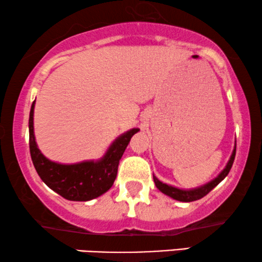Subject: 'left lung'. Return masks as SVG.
I'll return each mask as SVG.
<instances>
[{
	"mask_svg": "<svg viewBox=\"0 0 262 262\" xmlns=\"http://www.w3.org/2000/svg\"><path fill=\"white\" fill-rule=\"evenodd\" d=\"M235 155H236V147H235V149H233L232 155H231L229 162H227L225 168L220 172V174L216 177V178H214L213 181L207 183V184L199 186V188H195V189H190V190L178 189V188H176V186L165 184V183L160 182L154 174H152V178H154V183H155L156 188L160 190L161 192H164L165 195L169 196V198L174 199V200H177V201H182V202L196 201V200H200V199H202L203 196H206L207 193L210 191V190H213L214 188H215V186L218 185L227 174H229L230 169H231V167H232L233 161H235Z\"/></svg>",
	"mask_w": 262,
	"mask_h": 262,
	"instance_id": "left-lung-1",
	"label": "left lung"
}]
</instances>
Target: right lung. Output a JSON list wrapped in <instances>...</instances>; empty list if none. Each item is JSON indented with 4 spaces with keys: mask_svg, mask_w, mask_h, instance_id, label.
<instances>
[{
    "mask_svg": "<svg viewBox=\"0 0 262 262\" xmlns=\"http://www.w3.org/2000/svg\"><path fill=\"white\" fill-rule=\"evenodd\" d=\"M33 101L29 119L30 154L40 179L50 189L70 201H90L112 188L117 178L118 166L130 139L139 128H131L115 139L104 156L97 161L63 165L50 161L37 147L33 132Z\"/></svg>",
    "mask_w": 262,
    "mask_h": 262,
    "instance_id": "add662e5",
    "label": "right lung"
}]
</instances>
